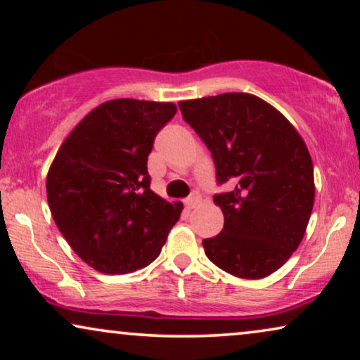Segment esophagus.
<instances>
[{"label":"esophagus","instance_id":"1","mask_svg":"<svg viewBox=\"0 0 360 360\" xmlns=\"http://www.w3.org/2000/svg\"><path fill=\"white\" fill-rule=\"evenodd\" d=\"M200 193L198 191H191V195L188 196V198L185 200V205H186V208H195L196 205L200 203Z\"/></svg>","mask_w":360,"mask_h":360}]
</instances>
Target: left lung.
Instances as JSON below:
<instances>
[{
  "label": "left lung",
  "mask_w": 360,
  "mask_h": 360,
  "mask_svg": "<svg viewBox=\"0 0 360 360\" xmlns=\"http://www.w3.org/2000/svg\"><path fill=\"white\" fill-rule=\"evenodd\" d=\"M213 157L214 195L224 214L218 236L203 239L211 262L239 278H264L302 243L314 203L313 162L282 112L249 93L179 103Z\"/></svg>",
  "instance_id": "8db88e82"
}]
</instances>
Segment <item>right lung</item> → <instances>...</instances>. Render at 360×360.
<instances>
[{
	"instance_id": "1",
	"label": "right lung",
	"mask_w": 360,
	"mask_h": 360,
	"mask_svg": "<svg viewBox=\"0 0 360 360\" xmlns=\"http://www.w3.org/2000/svg\"><path fill=\"white\" fill-rule=\"evenodd\" d=\"M174 103L106 101L78 122L47 174L58 231L83 262L108 275L131 274L159 257L181 203L150 190L154 139L175 116Z\"/></svg>"
}]
</instances>
